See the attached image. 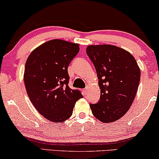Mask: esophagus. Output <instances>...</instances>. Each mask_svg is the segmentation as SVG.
I'll use <instances>...</instances> for the list:
<instances>
[{
  "label": "esophagus",
  "instance_id": "1",
  "mask_svg": "<svg viewBox=\"0 0 159 159\" xmlns=\"http://www.w3.org/2000/svg\"><path fill=\"white\" fill-rule=\"evenodd\" d=\"M88 90H89V88H88V87H86V89H84V94H86V93H87V91H88Z\"/></svg>",
  "mask_w": 159,
  "mask_h": 159
}]
</instances>
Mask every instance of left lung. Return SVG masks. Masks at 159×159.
Instances as JSON below:
<instances>
[{
  "label": "left lung",
  "instance_id": "1",
  "mask_svg": "<svg viewBox=\"0 0 159 159\" xmlns=\"http://www.w3.org/2000/svg\"><path fill=\"white\" fill-rule=\"evenodd\" d=\"M86 53L96 68L101 90L99 102L91 104L93 116L104 123L124 116L133 104L140 79L133 55L111 44L89 45Z\"/></svg>",
  "mask_w": 159,
  "mask_h": 159
}]
</instances>
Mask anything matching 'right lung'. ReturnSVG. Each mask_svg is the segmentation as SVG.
Wrapping results in <instances>:
<instances>
[{
    "instance_id": "1",
    "label": "right lung",
    "mask_w": 159,
    "mask_h": 159,
    "mask_svg": "<svg viewBox=\"0 0 159 159\" xmlns=\"http://www.w3.org/2000/svg\"><path fill=\"white\" fill-rule=\"evenodd\" d=\"M79 52V44L52 39L34 49L26 60V92L40 115L51 122L69 119L75 102L83 97L79 91L68 85V66Z\"/></svg>"
}]
</instances>
